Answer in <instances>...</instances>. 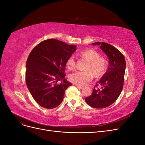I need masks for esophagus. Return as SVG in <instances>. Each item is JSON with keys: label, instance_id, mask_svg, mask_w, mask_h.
<instances>
[{"label": "esophagus", "instance_id": "1", "mask_svg": "<svg viewBox=\"0 0 145 145\" xmlns=\"http://www.w3.org/2000/svg\"><path fill=\"white\" fill-rule=\"evenodd\" d=\"M75 86L77 88H78V89H82L83 88V86H79V85H75Z\"/></svg>", "mask_w": 145, "mask_h": 145}]
</instances>
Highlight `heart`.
I'll list each match as a JSON object with an SVG mask.
<instances>
[{"instance_id":"b5f03b06","label":"heart","mask_w":145,"mask_h":145,"mask_svg":"<svg viewBox=\"0 0 145 145\" xmlns=\"http://www.w3.org/2000/svg\"><path fill=\"white\" fill-rule=\"evenodd\" d=\"M80 55L88 60L85 66V69L72 72L69 76V79L76 85L84 86L93 79V73L97 77L102 76L107 69L108 62L105 59L99 57L98 52L92 49L83 51L80 52ZM75 64V57L72 55L67 60L68 67L72 68Z\"/></svg>"}]
</instances>
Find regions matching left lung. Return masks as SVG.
<instances>
[{"label": "left lung", "mask_w": 145, "mask_h": 145, "mask_svg": "<svg viewBox=\"0 0 145 145\" xmlns=\"http://www.w3.org/2000/svg\"><path fill=\"white\" fill-rule=\"evenodd\" d=\"M100 48L109 59V67L102 78L96 83L92 94L85 98L86 103L94 108H105L114 103L123 87L126 61L117 48L105 42L93 43ZM101 88L98 89L97 86Z\"/></svg>", "instance_id": "1"}]
</instances>
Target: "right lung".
<instances>
[{
	"mask_svg": "<svg viewBox=\"0 0 145 145\" xmlns=\"http://www.w3.org/2000/svg\"><path fill=\"white\" fill-rule=\"evenodd\" d=\"M76 50V45L50 39L40 42L30 52L26 63V84L41 106L53 109L62 103L65 90L72 85L65 78L66 63Z\"/></svg>",
	"mask_w": 145,
	"mask_h": 145,
	"instance_id": "right-lung-1",
	"label": "right lung"
}]
</instances>
